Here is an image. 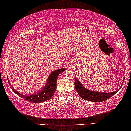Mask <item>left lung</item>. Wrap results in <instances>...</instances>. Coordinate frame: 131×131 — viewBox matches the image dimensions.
Instances as JSON below:
<instances>
[{
    "label": "left lung",
    "mask_w": 131,
    "mask_h": 131,
    "mask_svg": "<svg viewBox=\"0 0 131 131\" xmlns=\"http://www.w3.org/2000/svg\"><path fill=\"white\" fill-rule=\"evenodd\" d=\"M123 81H124V79ZM74 85L76 90L80 97L83 99L86 100L93 101V102H101V101H105L106 100L108 99L114 94L116 93L118 91L116 90L111 92V93H108L99 92H93V91L89 90L85 88L83 85L80 84V82L77 79L75 80Z\"/></svg>",
    "instance_id": "8db88e82"
}]
</instances>
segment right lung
<instances>
[{
	"label": "right lung",
	"instance_id": "add662e5",
	"mask_svg": "<svg viewBox=\"0 0 131 131\" xmlns=\"http://www.w3.org/2000/svg\"><path fill=\"white\" fill-rule=\"evenodd\" d=\"M66 69L63 68L61 69H58L54 70L51 73L50 75L48 80L47 82L46 86L44 87V89L41 92L35 94V95H31V96H25V95H21L20 93H18L17 91H16L14 88L12 87V85H10L11 89L17 94V95L20 96V97L23 98L26 101H30L32 103H42L43 101H47L49 100L50 98L52 97L54 95V92H55L56 89V85L57 81H58V77L60 73L65 70ZM9 83V82H8ZM10 84V83H9Z\"/></svg>",
	"mask_w": 131,
	"mask_h": 131
}]
</instances>
